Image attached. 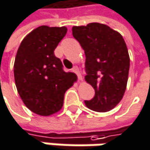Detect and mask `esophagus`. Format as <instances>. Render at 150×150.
<instances>
[{"label":"esophagus","instance_id":"obj_1","mask_svg":"<svg viewBox=\"0 0 150 150\" xmlns=\"http://www.w3.org/2000/svg\"><path fill=\"white\" fill-rule=\"evenodd\" d=\"M72 71L74 73V74H76V76H77V78H78V80L79 81H81L83 78H82V76H81V74H80V72H79V70H78V68L76 67H74L73 69H72Z\"/></svg>","mask_w":150,"mask_h":150}]
</instances>
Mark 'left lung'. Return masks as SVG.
Here are the masks:
<instances>
[{
  "instance_id": "obj_1",
  "label": "left lung",
  "mask_w": 150,
  "mask_h": 150,
  "mask_svg": "<svg viewBox=\"0 0 150 150\" xmlns=\"http://www.w3.org/2000/svg\"><path fill=\"white\" fill-rule=\"evenodd\" d=\"M72 34L84 50L85 80L95 90L94 98L84 103L93 111L109 112L120 102L127 88L130 59L125 40L98 23L74 26Z\"/></svg>"
}]
</instances>
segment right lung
Wrapping results in <instances>:
<instances>
[{
  "label": "right lung",
  "mask_w": 150,
  "mask_h": 150,
  "mask_svg": "<svg viewBox=\"0 0 150 150\" xmlns=\"http://www.w3.org/2000/svg\"><path fill=\"white\" fill-rule=\"evenodd\" d=\"M67 29L39 26L22 41L15 59L16 86L24 105L34 113L49 116L59 112L65 92L76 80L63 70L54 50Z\"/></svg>",
  "instance_id": "add662e5"
}]
</instances>
